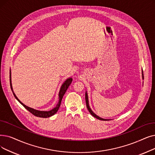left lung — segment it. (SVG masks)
<instances>
[{
  "label": "left lung",
  "mask_w": 155,
  "mask_h": 155,
  "mask_svg": "<svg viewBox=\"0 0 155 155\" xmlns=\"http://www.w3.org/2000/svg\"><path fill=\"white\" fill-rule=\"evenodd\" d=\"M143 79H144V75H143ZM85 102H86V106H87V110H89V111L90 112V113L91 114V115L93 116V117H94L95 118H96L97 119H99V120H106V119H103V118H100L99 117H98V116H97L95 113H94L92 110H91V109L90 108V107H89V101H88V96H87V92L85 93Z\"/></svg>",
  "instance_id": "obj_1"
}]
</instances>
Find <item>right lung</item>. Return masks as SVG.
<instances>
[{"mask_svg":"<svg viewBox=\"0 0 155 155\" xmlns=\"http://www.w3.org/2000/svg\"><path fill=\"white\" fill-rule=\"evenodd\" d=\"M10 85H11V89L12 90V91H12V84H11V72H10ZM72 82V78H69L67 79L66 81L64 82V84L62 85L61 89H60V91H59V103L58 104L56 105V106L54 107V108H53L52 110H50V111H38V110H34L33 108H31V107H28L26 106V105H25L24 104H23L18 99V97L16 96V95L15 94V93L13 92V94H14V96L15 97V98L18 101L21 103L25 108L28 111H29L32 115H33L35 117H40V118H48V117H50L52 115H54L55 113H56V112L58 111L59 107H60V105H61V100L63 97V96L64 94H65L66 90L68 89V87L70 86V85L71 84V83Z\"/></svg>","mask_w":155,"mask_h":155,"instance_id":"obj_1","label":"right lung"}]
</instances>
